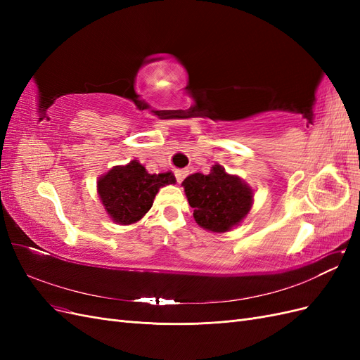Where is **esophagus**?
Segmentation results:
<instances>
[{
  "mask_svg": "<svg viewBox=\"0 0 360 360\" xmlns=\"http://www.w3.org/2000/svg\"><path fill=\"white\" fill-rule=\"evenodd\" d=\"M174 174H176V179L179 183H181L184 179H186V176L189 174L188 169H176L174 171Z\"/></svg>",
  "mask_w": 360,
  "mask_h": 360,
  "instance_id": "esophagus-1",
  "label": "esophagus"
}]
</instances>
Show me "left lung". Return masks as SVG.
<instances>
[{"mask_svg": "<svg viewBox=\"0 0 360 360\" xmlns=\"http://www.w3.org/2000/svg\"><path fill=\"white\" fill-rule=\"evenodd\" d=\"M181 186L193 209L195 222L213 233L230 231L240 224L254 202V191L217 163L210 174L195 172L183 180Z\"/></svg>", "mask_w": 360, "mask_h": 360, "instance_id": "1", "label": "left lung"}]
</instances>
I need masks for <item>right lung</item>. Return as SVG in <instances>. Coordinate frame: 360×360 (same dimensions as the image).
<instances>
[{
    "label": "right lung",
    "instance_id": "right-lung-1",
    "mask_svg": "<svg viewBox=\"0 0 360 360\" xmlns=\"http://www.w3.org/2000/svg\"><path fill=\"white\" fill-rule=\"evenodd\" d=\"M176 183L172 172L148 174L138 160L111 168L97 180V193L111 219L120 225L138 222L153 205L160 188Z\"/></svg>",
    "mask_w": 360,
    "mask_h": 360
}]
</instances>
